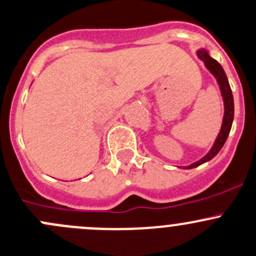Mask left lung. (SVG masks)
Segmentation results:
<instances>
[{
  "mask_svg": "<svg viewBox=\"0 0 256 256\" xmlns=\"http://www.w3.org/2000/svg\"><path fill=\"white\" fill-rule=\"evenodd\" d=\"M198 57L206 63V68L213 73L214 77L216 78L218 83H219L222 100H224L225 112H224V120H222V129H220V133L219 136H218L216 140H215L213 148L210 149V152H209L204 158H202L200 160L196 162V163H193L192 166H189L186 169L196 168V166H200V164L213 159L214 156L219 153V150L222 148L225 142H226L228 136H229L230 133V129H232V120H234V100H232V88H230L229 82H228V78H226V74H225L224 70H222V67L220 66V63L218 62V60H215L214 58H212L208 54V52H206V50H199Z\"/></svg>",
  "mask_w": 256,
  "mask_h": 256,
  "instance_id": "8db88e82",
  "label": "left lung"
}]
</instances>
